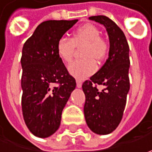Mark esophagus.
I'll return each instance as SVG.
<instances>
[{"label":"esophagus","instance_id":"34e87169","mask_svg":"<svg viewBox=\"0 0 152 152\" xmlns=\"http://www.w3.org/2000/svg\"><path fill=\"white\" fill-rule=\"evenodd\" d=\"M76 83H77V87L81 88L82 87V81L80 79H76Z\"/></svg>","mask_w":152,"mask_h":152}]
</instances>
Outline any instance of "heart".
I'll return each mask as SVG.
<instances>
[{
	"label": "heart",
	"instance_id": "obj_1",
	"mask_svg": "<svg viewBox=\"0 0 152 152\" xmlns=\"http://www.w3.org/2000/svg\"><path fill=\"white\" fill-rule=\"evenodd\" d=\"M84 45L83 56L85 58L73 61L68 67L70 74L78 79H85L96 71L97 64L94 58L100 61L107 56V41L101 37V32L97 27L87 23L76 29L71 39L61 37L56 44L57 53L66 63L72 61L76 47Z\"/></svg>",
	"mask_w": 152,
	"mask_h": 152
}]
</instances>
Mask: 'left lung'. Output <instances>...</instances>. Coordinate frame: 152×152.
I'll use <instances>...</instances> for the list:
<instances>
[{"mask_svg": "<svg viewBox=\"0 0 152 152\" xmlns=\"http://www.w3.org/2000/svg\"><path fill=\"white\" fill-rule=\"evenodd\" d=\"M89 19L106 28L110 43L105 64L82 85L86 124L91 131L104 135L114 131L123 118L129 91V47L124 32L109 18L93 16ZM94 83L103 85L105 89L100 91Z\"/></svg>", "mask_w": 152, "mask_h": 152, "instance_id": "1", "label": "left lung"}]
</instances>
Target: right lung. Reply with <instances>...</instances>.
Segmentation results:
<instances>
[{
  "label": "right lung",
  "instance_id": "right-lung-1",
  "mask_svg": "<svg viewBox=\"0 0 152 152\" xmlns=\"http://www.w3.org/2000/svg\"><path fill=\"white\" fill-rule=\"evenodd\" d=\"M77 22L45 21L23 47V115L29 131L39 138L49 137L58 129L62 110L76 87L57 53L56 44Z\"/></svg>",
  "mask_w": 152,
  "mask_h": 152
}]
</instances>
